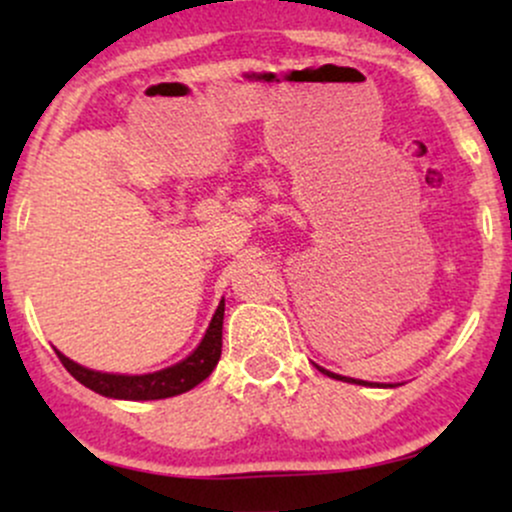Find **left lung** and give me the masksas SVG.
<instances>
[{
  "label": "left lung",
  "instance_id": "8db88e82",
  "mask_svg": "<svg viewBox=\"0 0 512 512\" xmlns=\"http://www.w3.org/2000/svg\"><path fill=\"white\" fill-rule=\"evenodd\" d=\"M317 368H320V366H317ZM322 370V373H325V375H330V378H337V380H346V383H356V380L354 378H344V375H334V373H330V370H325V368H320ZM358 385H368V383H363V380H358Z\"/></svg>",
  "mask_w": 512,
  "mask_h": 512
}]
</instances>
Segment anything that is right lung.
Returning <instances> with one entry per match:
<instances>
[{
    "instance_id": "obj_1",
    "label": "right lung",
    "mask_w": 512,
    "mask_h": 512,
    "mask_svg": "<svg viewBox=\"0 0 512 512\" xmlns=\"http://www.w3.org/2000/svg\"><path fill=\"white\" fill-rule=\"evenodd\" d=\"M221 330H223V301L216 308L214 317H211V325L207 334H204L202 344L192 351L185 361L178 366H170L166 370H158V373L149 375H113V373H98V370H88L79 363L69 361L67 356H60L62 366L79 380L81 385H86L88 390L98 392V395L115 397V399H166L182 395V392L192 390V387L202 383L204 378H209L211 370L216 368L221 358Z\"/></svg>"
}]
</instances>
